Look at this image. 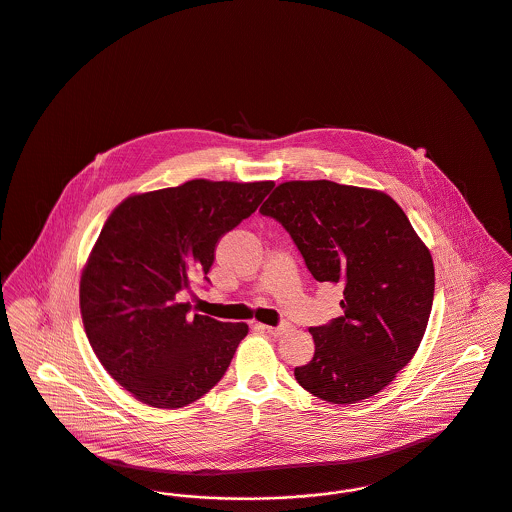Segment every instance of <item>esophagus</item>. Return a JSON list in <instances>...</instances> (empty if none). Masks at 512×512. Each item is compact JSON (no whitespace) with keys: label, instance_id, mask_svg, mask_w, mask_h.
I'll use <instances>...</instances> for the list:
<instances>
[{"label":"esophagus","instance_id":"1","mask_svg":"<svg viewBox=\"0 0 512 512\" xmlns=\"http://www.w3.org/2000/svg\"><path fill=\"white\" fill-rule=\"evenodd\" d=\"M257 328L265 330V332L271 334V336H283L284 332L290 330V324H281V326H265V324H259Z\"/></svg>","mask_w":512,"mask_h":512}]
</instances>
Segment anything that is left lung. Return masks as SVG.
<instances>
[{"instance_id": "left-lung-1", "label": "left lung", "mask_w": 512, "mask_h": 512, "mask_svg": "<svg viewBox=\"0 0 512 512\" xmlns=\"http://www.w3.org/2000/svg\"><path fill=\"white\" fill-rule=\"evenodd\" d=\"M259 212L288 231L318 283L343 286V314L310 328L300 387L334 404L383 391L416 353L434 300L432 255L402 208L379 190L290 180Z\"/></svg>"}]
</instances>
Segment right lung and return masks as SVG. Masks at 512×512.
I'll return each mask as SVG.
<instances>
[{
	"mask_svg": "<svg viewBox=\"0 0 512 512\" xmlns=\"http://www.w3.org/2000/svg\"><path fill=\"white\" fill-rule=\"evenodd\" d=\"M275 182L188 180L125 198L80 279L86 336L104 369L133 397L180 408L228 371L247 324L188 316L178 292L206 277L220 239L249 218Z\"/></svg>",
	"mask_w": 512,
	"mask_h": 512,
	"instance_id": "obj_1",
	"label": "right lung"
}]
</instances>
